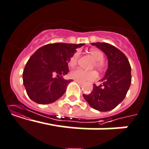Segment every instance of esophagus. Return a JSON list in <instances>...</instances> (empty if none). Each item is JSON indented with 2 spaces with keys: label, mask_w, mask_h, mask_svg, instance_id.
<instances>
[{
  "label": "esophagus",
  "mask_w": 149,
  "mask_h": 149,
  "mask_svg": "<svg viewBox=\"0 0 149 149\" xmlns=\"http://www.w3.org/2000/svg\"><path fill=\"white\" fill-rule=\"evenodd\" d=\"M75 82L77 83H78L79 85H83V83H81V82H80V81H77V80H75Z\"/></svg>",
  "instance_id": "1"
}]
</instances>
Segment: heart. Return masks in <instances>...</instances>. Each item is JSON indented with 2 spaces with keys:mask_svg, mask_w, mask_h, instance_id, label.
<instances>
[{
  "mask_svg": "<svg viewBox=\"0 0 149 149\" xmlns=\"http://www.w3.org/2000/svg\"><path fill=\"white\" fill-rule=\"evenodd\" d=\"M89 52L95 60V66L102 70L104 67V63L102 61L104 59V55L102 52L97 49H90ZM79 56H80V53L78 52H76L71 57L69 63L71 66H74L77 64ZM70 77L74 80L80 81L81 83H87V82L94 81L97 80L98 78V73L94 70L88 71L81 68H77L71 72Z\"/></svg>",
  "mask_w": 149,
  "mask_h": 149,
  "instance_id": "obj_1",
  "label": "heart"
}]
</instances>
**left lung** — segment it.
Returning <instances> with one entry per match:
<instances>
[{
	"instance_id": "left-lung-1",
	"label": "left lung",
	"mask_w": 149,
	"mask_h": 149,
	"mask_svg": "<svg viewBox=\"0 0 149 149\" xmlns=\"http://www.w3.org/2000/svg\"><path fill=\"white\" fill-rule=\"evenodd\" d=\"M92 45L104 52L108 61V67L102 84L93 88L88 95L83 97L92 108L102 112L114 109L125 98L131 84V66L128 59L116 47L105 43L96 42Z\"/></svg>"
}]
</instances>
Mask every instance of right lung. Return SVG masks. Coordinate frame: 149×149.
Masks as SVG:
<instances>
[{
	"label": "right lung",
	"instance_id": "right-lung-1",
	"mask_svg": "<svg viewBox=\"0 0 149 149\" xmlns=\"http://www.w3.org/2000/svg\"><path fill=\"white\" fill-rule=\"evenodd\" d=\"M84 44L55 43L38 49L27 62L22 73L23 84L31 100L41 104L54 102L66 92L72 81L63 75L69 72L71 57Z\"/></svg>",
	"mask_w": 149,
	"mask_h": 149
}]
</instances>
